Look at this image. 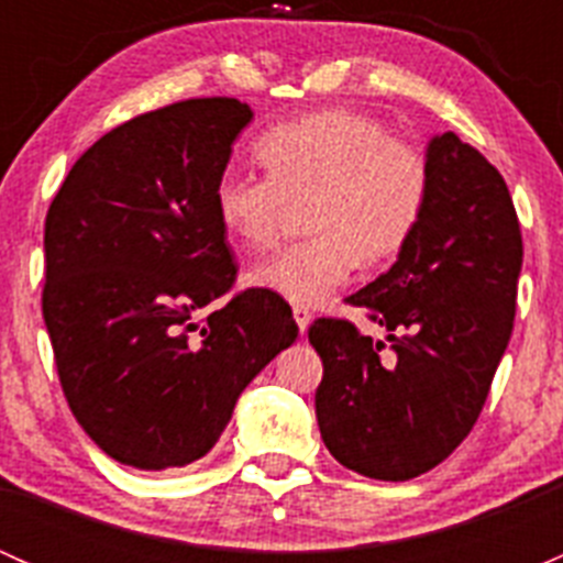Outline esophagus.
Returning <instances> with one entry per match:
<instances>
[{"label": "esophagus", "instance_id": "esophagus-1", "mask_svg": "<svg viewBox=\"0 0 563 563\" xmlns=\"http://www.w3.org/2000/svg\"><path fill=\"white\" fill-rule=\"evenodd\" d=\"M294 321H297V327H299V332H308V327H310V321H313V316H310V310L308 308H294Z\"/></svg>", "mask_w": 563, "mask_h": 563}]
</instances>
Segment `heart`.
<instances>
[{"mask_svg": "<svg viewBox=\"0 0 563 563\" xmlns=\"http://www.w3.org/2000/svg\"><path fill=\"white\" fill-rule=\"evenodd\" d=\"M266 176L223 174L212 207L242 250L272 245L286 203H305L310 240L247 269L250 288L299 308L327 302L360 264L395 258L417 231L430 192L428 157L378 119L327 108L277 124L255 144Z\"/></svg>", "mask_w": 563, "mask_h": 563, "instance_id": "heart-1", "label": "heart"}]
</instances>
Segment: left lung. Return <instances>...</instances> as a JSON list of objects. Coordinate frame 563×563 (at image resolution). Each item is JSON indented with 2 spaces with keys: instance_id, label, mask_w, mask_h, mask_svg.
<instances>
[{
  "instance_id": "8db88e82",
  "label": "left lung",
  "mask_w": 563,
  "mask_h": 563,
  "mask_svg": "<svg viewBox=\"0 0 563 563\" xmlns=\"http://www.w3.org/2000/svg\"><path fill=\"white\" fill-rule=\"evenodd\" d=\"M430 192L397 261L345 302L387 329L318 318L321 439L345 468L406 482L435 468L471 433L515 323L523 240L504 176L455 133L424 150ZM387 347V352H382Z\"/></svg>"
}]
</instances>
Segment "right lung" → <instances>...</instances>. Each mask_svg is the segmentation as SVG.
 I'll list each match as a JSON object with an SVG mask.
<instances>
[{"label":"right lung","mask_w":563,"mask_h":563,"mask_svg":"<svg viewBox=\"0 0 563 563\" xmlns=\"http://www.w3.org/2000/svg\"><path fill=\"white\" fill-rule=\"evenodd\" d=\"M250 122L234 98L141 113L89 146L51 201L43 318L56 371L73 417L122 465L207 455L247 384L299 338L291 308L258 288L196 321L236 275L212 192Z\"/></svg>","instance_id":"obj_1"}]
</instances>
